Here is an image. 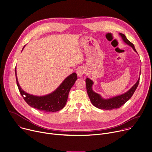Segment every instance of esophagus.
<instances>
[{
	"label": "esophagus",
	"instance_id": "obj_1",
	"mask_svg": "<svg viewBox=\"0 0 152 152\" xmlns=\"http://www.w3.org/2000/svg\"><path fill=\"white\" fill-rule=\"evenodd\" d=\"M85 73V69L83 67H80L77 71V74L78 77H81Z\"/></svg>",
	"mask_w": 152,
	"mask_h": 152
}]
</instances>
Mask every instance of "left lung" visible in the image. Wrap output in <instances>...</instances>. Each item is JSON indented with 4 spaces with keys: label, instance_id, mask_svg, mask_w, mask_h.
I'll return each instance as SVG.
<instances>
[{
    "label": "left lung",
    "instance_id": "8db88e82",
    "mask_svg": "<svg viewBox=\"0 0 152 152\" xmlns=\"http://www.w3.org/2000/svg\"><path fill=\"white\" fill-rule=\"evenodd\" d=\"M120 35L122 37L123 40L125 43H126L128 45L132 47L136 53H137L134 44L126 38V36L124 34L120 33ZM140 73H141V71H140ZM139 82H140V78L138 80L137 82L132 86V87L131 89H129V90L127 92L125 93L123 95L115 96V97L110 98L108 99H104L102 98L99 94L94 92L93 91L92 88V86L94 84V82L91 80H90L88 78H87L86 79L87 92L90 99L91 102H92V104L95 107L102 110H113V109L118 108L120 107H122L132 97V96L134 94L135 90L137 89L138 86Z\"/></svg>",
    "mask_w": 152,
    "mask_h": 152
}]
</instances>
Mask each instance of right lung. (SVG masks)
I'll return each mask as SVG.
<instances>
[{"mask_svg":"<svg viewBox=\"0 0 152 152\" xmlns=\"http://www.w3.org/2000/svg\"><path fill=\"white\" fill-rule=\"evenodd\" d=\"M15 72L18 90L26 103L30 107L45 112L57 111L62 110L65 106L69 91L77 79V74L72 73L66 78L53 93L43 96H37L30 95L23 90L18 82L16 68Z\"/></svg>","mask_w":152,"mask_h":152,"instance_id":"add662e5","label":"right lung"}]
</instances>
